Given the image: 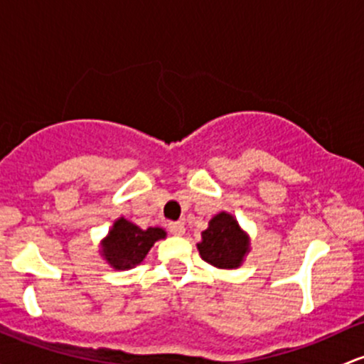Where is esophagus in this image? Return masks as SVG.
<instances>
[{
  "mask_svg": "<svg viewBox=\"0 0 364 364\" xmlns=\"http://www.w3.org/2000/svg\"><path fill=\"white\" fill-rule=\"evenodd\" d=\"M167 228H169V231L174 235V237H181V235H185V225H183V223H169Z\"/></svg>",
  "mask_w": 364,
  "mask_h": 364,
  "instance_id": "obj_1",
  "label": "esophagus"
}]
</instances>
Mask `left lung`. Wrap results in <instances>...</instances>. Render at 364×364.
I'll return each instance as SVG.
<instances>
[{
    "mask_svg": "<svg viewBox=\"0 0 364 364\" xmlns=\"http://www.w3.org/2000/svg\"><path fill=\"white\" fill-rule=\"evenodd\" d=\"M249 235L237 219L228 213L215 214L209 228L202 231V242L197 243L200 257L219 269H237L249 252Z\"/></svg>",
    "mask_w": 364,
    "mask_h": 364,
    "instance_id": "obj_1",
    "label": "left lung"
}]
</instances>
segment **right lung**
Listing matches in <instances>:
<instances>
[{
  "label": "right lung",
  "mask_w": 364,
  "mask_h": 364,
  "mask_svg": "<svg viewBox=\"0 0 364 364\" xmlns=\"http://www.w3.org/2000/svg\"><path fill=\"white\" fill-rule=\"evenodd\" d=\"M166 238L162 228H141L119 218L102 242V255L114 269H131L141 264L154 243Z\"/></svg>",
  "instance_id": "1"
}]
</instances>
